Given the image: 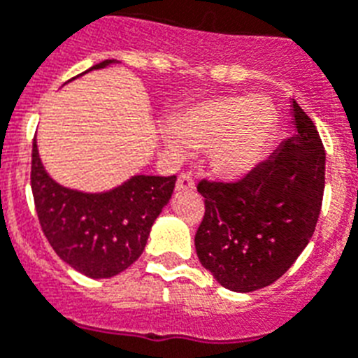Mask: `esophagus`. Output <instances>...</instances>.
Masks as SVG:
<instances>
[{"mask_svg":"<svg viewBox=\"0 0 358 358\" xmlns=\"http://www.w3.org/2000/svg\"><path fill=\"white\" fill-rule=\"evenodd\" d=\"M176 188L179 192H192L196 188V172L194 170H188V172H182L179 176L176 182Z\"/></svg>","mask_w":358,"mask_h":358,"instance_id":"34e87169","label":"esophagus"}]
</instances>
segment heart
Returning a JSON list of instances; mask_svg holds the SVG:
<instances>
[{"mask_svg": "<svg viewBox=\"0 0 358 358\" xmlns=\"http://www.w3.org/2000/svg\"><path fill=\"white\" fill-rule=\"evenodd\" d=\"M273 109L258 96H215L188 106L172 119L166 144L182 155L185 146L210 150V164L223 177L250 172L273 135Z\"/></svg>", "mask_w": 358, "mask_h": 358, "instance_id": "obj_1", "label": "heart"}]
</instances>
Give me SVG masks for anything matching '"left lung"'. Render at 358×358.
<instances>
[{"instance_id": "left-lung-1", "label": "left lung", "mask_w": 358, "mask_h": 358, "mask_svg": "<svg viewBox=\"0 0 358 358\" xmlns=\"http://www.w3.org/2000/svg\"><path fill=\"white\" fill-rule=\"evenodd\" d=\"M296 135L236 181L203 179L205 215L196 232L201 265L223 287L250 292L287 273L309 243L326 186L317 126L292 100Z\"/></svg>"}]
</instances>
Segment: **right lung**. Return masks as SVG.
<instances>
[{
  "label": "right lung",
  "mask_w": 358,
  "mask_h": 358,
  "mask_svg": "<svg viewBox=\"0 0 358 358\" xmlns=\"http://www.w3.org/2000/svg\"><path fill=\"white\" fill-rule=\"evenodd\" d=\"M176 179L137 176L108 194H82L47 176L32 141L31 188L41 230L52 250L90 278H111L137 262L153 221L172 197Z\"/></svg>",
  "instance_id": "add662e5"
}]
</instances>
